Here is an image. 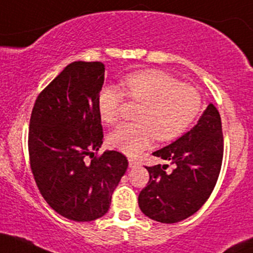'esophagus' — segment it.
<instances>
[{
	"label": "esophagus",
	"mask_w": 253,
	"mask_h": 253,
	"mask_svg": "<svg viewBox=\"0 0 253 253\" xmlns=\"http://www.w3.org/2000/svg\"><path fill=\"white\" fill-rule=\"evenodd\" d=\"M128 165H129V168H134V167H137L139 163H138L135 160H133V158H128Z\"/></svg>",
	"instance_id": "esophagus-1"
}]
</instances>
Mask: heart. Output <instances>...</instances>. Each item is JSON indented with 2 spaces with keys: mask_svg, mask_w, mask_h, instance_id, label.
Returning <instances> with one entry per match:
<instances>
[{
  "mask_svg": "<svg viewBox=\"0 0 253 253\" xmlns=\"http://www.w3.org/2000/svg\"><path fill=\"white\" fill-rule=\"evenodd\" d=\"M125 95L139 102L137 124H122L108 135V144L128 156H137L155 139L170 140L179 137L197 118L202 97L193 86L179 84L170 74L144 71L131 74L122 82ZM124 93L114 85L104 86L97 97L101 120L115 124Z\"/></svg>",
  "mask_w": 253,
  "mask_h": 253,
  "instance_id": "obj_1",
  "label": "heart"
}]
</instances>
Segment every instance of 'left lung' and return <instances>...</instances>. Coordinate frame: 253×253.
I'll return each mask as SVG.
<instances>
[{"mask_svg": "<svg viewBox=\"0 0 253 253\" xmlns=\"http://www.w3.org/2000/svg\"><path fill=\"white\" fill-rule=\"evenodd\" d=\"M175 166L146 167L150 180L138 204L143 213L162 223H175L198 211L211 194L223 157L221 116L210 103L197 125L165 148L152 152Z\"/></svg>", "mask_w": 253, "mask_h": 253, "instance_id": "obj_1", "label": "left lung"}]
</instances>
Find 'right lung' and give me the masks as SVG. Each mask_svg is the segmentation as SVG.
I'll return each instance as SVG.
<instances>
[{
	"label": "right lung",
	"mask_w": 253,
	"mask_h": 253,
	"mask_svg": "<svg viewBox=\"0 0 253 253\" xmlns=\"http://www.w3.org/2000/svg\"><path fill=\"white\" fill-rule=\"evenodd\" d=\"M104 72L102 62L69 63L36 99L30 120L36 184L46 203L72 221L105 215L128 167L127 158L114 150L93 157L103 144L97 97ZM87 156L93 160L87 161Z\"/></svg>",
	"instance_id": "1"
}]
</instances>
